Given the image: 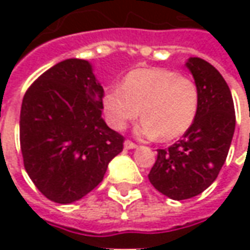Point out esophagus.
<instances>
[{"label": "esophagus", "instance_id": "34e87169", "mask_svg": "<svg viewBox=\"0 0 250 250\" xmlns=\"http://www.w3.org/2000/svg\"><path fill=\"white\" fill-rule=\"evenodd\" d=\"M124 147L128 150L136 149V147H138V145H136V143H133L132 140H125V143H124Z\"/></svg>", "mask_w": 250, "mask_h": 250}]
</instances>
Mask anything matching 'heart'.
Wrapping results in <instances>:
<instances>
[{
	"mask_svg": "<svg viewBox=\"0 0 250 250\" xmlns=\"http://www.w3.org/2000/svg\"><path fill=\"white\" fill-rule=\"evenodd\" d=\"M107 121L114 129H124L130 121H143L139 133L172 140L182 136L196 118L199 89L196 83L166 68H142L129 72L122 86L103 96Z\"/></svg>",
	"mask_w": 250,
	"mask_h": 250,
	"instance_id": "heart-1",
	"label": "heart"
}]
</instances>
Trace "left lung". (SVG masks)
Here are the masks:
<instances>
[{
    "instance_id": "left-lung-1",
    "label": "left lung",
    "mask_w": 250,
    "mask_h": 250,
    "mask_svg": "<svg viewBox=\"0 0 250 250\" xmlns=\"http://www.w3.org/2000/svg\"><path fill=\"white\" fill-rule=\"evenodd\" d=\"M187 66L199 89L196 118L178 143L157 150L149 174L151 185L174 200L197 196L216 181L235 130L234 101L221 73L197 57Z\"/></svg>"
}]
</instances>
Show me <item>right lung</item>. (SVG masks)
I'll return each mask as SVG.
<instances>
[{
    "instance_id": "1",
    "label": "right lung",
    "mask_w": 250,
    "mask_h": 250,
    "mask_svg": "<svg viewBox=\"0 0 250 250\" xmlns=\"http://www.w3.org/2000/svg\"><path fill=\"white\" fill-rule=\"evenodd\" d=\"M103 96L89 61L78 58L54 65L24 93L19 122L24 169L55 203L86 196L124 149V136L101 118Z\"/></svg>"
}]
</instances>
